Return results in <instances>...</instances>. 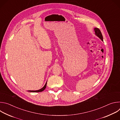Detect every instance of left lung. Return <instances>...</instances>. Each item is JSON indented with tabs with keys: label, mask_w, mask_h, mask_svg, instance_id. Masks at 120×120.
Segmentation results:
<instances>
[{
	"label": "left lung",
	"mask_w": 120,
	"mask_h": 120,
	"mask_svg": "<svg viewBox=\"0 0 120 120\" xmlns=\"http://www.w3.org/2000/svg\"><path fill=\"white\" fill-rule=\"evenodd\" d=\"M94 32L95 33V35L98 37L102 41H103V37H102L101 33L100 31V30L98 28H94Z\"/></svg>",
	"instance_id": "obj_1"
}]
</instances>
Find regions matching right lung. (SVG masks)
I'll use <instances>...</instances> for the list:
<instances>
[{"instance_id":"obj_1","label":"right lung","mask_w":120,"mask_h":120,"mask_svg":"<svg viewBox=\"0 0 120 120\" xmlns=\"http://www.w3.org/2000/svg\"><path fill=\"white\" fill-rule=\"evenodd\" d=\"M46 84H47V82L45 83V85H44V86L41 88V89L40 90H37V91H28L29 92H36V93H37V92H42L46 88Z\"/></svg>"}]
</instances>
